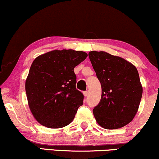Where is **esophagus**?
Here are the masks:
<instances>
[{"instance_id":"esophagus-1","label":"esophagus","mask_w":159,"mask_h":159,"mask_svg":"<svg viewBox=\"0 0 159 159\" xmlns=\"http://www.w3.org/2000/svg\"><path fill=\"white\" fill-rule=\"evenodd\" d=\"M84 96H87L89 95V91L87 90V91H84Z\"/></svg>"}]
</instances>
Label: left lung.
Wrapping results in <instances>:
<instances>
[{
    "instance_id": "left-lung-1",
    "label": "left lung",
    "mask_w": 159,
    "mask_h": 159,
    "mask_svg": "<svg viewBox=\"0 0 159 159\" xmlns=\"http://www.w3.org/2000/svg\"><path fill=\"white\" fill-rule=\"evenodd\" d=\"M89 57L101 83L102 96L93 112L106 129L125 126L134 117L143 93L136 67L123 58L105 52H90Z\"/></svg>"
}]
</instances>
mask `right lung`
Returning <instances> with one entry per match:
<instances>
[{
	"mask_svg": "<svg viewBox=\"0 0 159 159\" xmlns=\"http://www.w3.org/2000/svg\"><path fill=\"white\" fill-rule=\"evenodd\" d=\"M87 54L72 50H54L36 58L25 82L29 107L38 123L59 129L69 125L84 95L76 89L74 68Z\"/></svg>",
	"mask_w": 159,
	"mask_h": 159,
	"instance_id": "right-lung-1",
	"label": "right lung"
}]
</instances>
